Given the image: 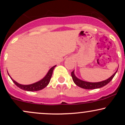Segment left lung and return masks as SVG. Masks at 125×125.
<instances>
[{
  "label": "left lung",
  "instance_id": "1",
  "mask_svg": "<svg viewBox=\"0 0 125 125\" xmlns=\"http://www.w3.org/2000/svg\"><path fill=\"white\" fill-rule=\"evenodd\" d=\"M117 71V70L109 78L105 80V81L99 82H89L82 81V80L79 79H78L76 76L75 74L74 73V71L71 73V75L74 83L78 86L81 87L82 88L85 89H98L104 87L105 85H106L107 83H109L112 80L113 77L115 76V75Z\"/></svg>",
  "mask_w": 125,
  "mask_h": 125
}]
</instances>
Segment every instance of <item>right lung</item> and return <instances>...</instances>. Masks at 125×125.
Returning <instances> with one entry per match:
<instances>
[{
	"label": "right lung",
	"instance_id": "1",
	"mask_svg": "<svg viewBox=\"0 0 125 125\" xmlns=\"http://www.w3.org/2000/svg\"><path fill=\"white\" fill-rule=\"evenodd\" d=\"M56 66H54L52 67H51L49 69V71H48V73L46 74V75L44 76L42 79L41 81L37 82L35 83L31 84H27V85H25V84H21L20 83H18V82H16L15 81H14L13 79L10 76V75L9 74L10 77L11 78V79L12 80V81L13 82V83H15L17 86L19 87L21 89H23L24 90H26V91H30V92H34V91H38V90H42L45 87H46L48 85V84L49 83L50 81H51V79L53 73V71L54 67Z\"/></svg>",
	"mask_w": 125,
	"mask_h": 125
}]
</instances>
